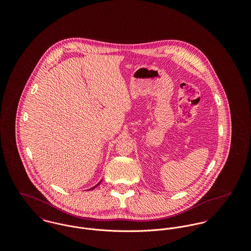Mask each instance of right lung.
Returning a JSON list of instances; mask_svg holds the SVG:
<instances>
[{
    "instance_id": "1",
    "label": "right lung",
    "mask_w": 251,
    "mask_h": 251,
    "mask_svg": "<svg viewBox=\"0 0 251 251\" xmlns=\"http://www.w3.org/2000/svg\"><path fill=\"white\" fill-rule=\"evenodd\" d=\"M101 181H102V179H101V180H100V182H99V183H98V184H96V185H95V186H93V187H92V188H90V189H88V190H93V189H95V188H96V187H97V186H98V185H100V182H101Z\"/></svg>"
}]
</instances>
